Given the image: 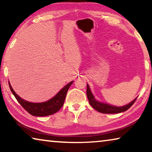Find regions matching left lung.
Listing matches in <instances>:
<instances>
[{"instance_id": "1", "label": "left lung", "mask_w": 152, "mask_h": 152, "mask_svg": "<svg viewBox=\"0 0 152 152\" xmlns=\"http://www.w3.org/2000/svg\"><path fill=\"white\" fill-rule=\"evenodd\" d=\"M86 94L90 104H91L95 110H96L97 111L102 113H111V114H113V113H119L126 111V110L129 109V108L134 104L136 99H137V98H136V99L133 100L132 102H131L130 103H129L128 104L125 105V106L123 107H115L108 104L102 103V102H99L95 100L94 96L92 95L91 91V90H90L88 84H87Z\"/></svg>"}]
</instances>
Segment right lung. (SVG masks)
<instances>
[{
	"label": "right lung",
	"mask_w": 152,
	"mask_h": 152,
	"mask_svg": "<svg viewBox=\"0 0 152 152\" xmlns=\"http://www.w3.org/2000/svg\"><path fill=\"white\" fill-rule=\"evenodd\" d=\"M72 83L73 81L70 82L66 86H64L54 97L48 101L41 102V103H33V102H29L25 101L15 93L9 82V85L12 93L13 94L17 101L23 107L25 110H26L29 114L33 115V116L43 117L54 114L62 107L67 92Z\"/></svg>",
	"instance_id": "1"
}]
</instances>
